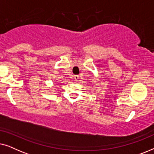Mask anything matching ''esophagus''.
<instances>
[{"label":"esophagus","instance_id":"esophagus-1","mask_svg":"<svg viewBox=\"0 0 154 154\" xmlns=\"http://www.w3.org/2000/svg\"><path fill=\"white\" fill-rule=\"evenodd\" d=\"M79 75H73V79L75 80V81H78V80H79Z\"/></svg>","mask_w":154,"mask_h":154}]
</instances>
